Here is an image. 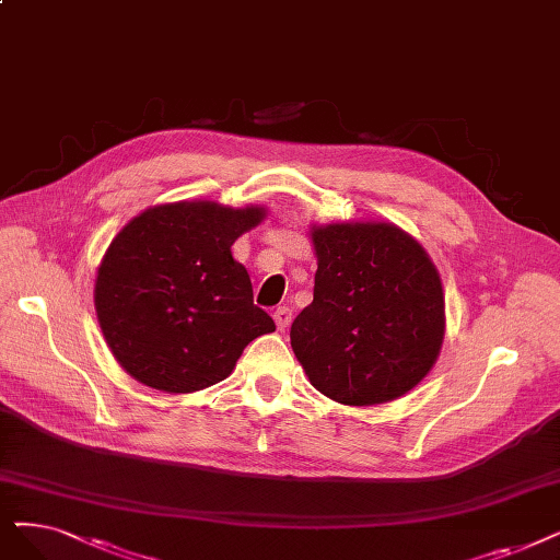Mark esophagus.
I'll list each match as a JSON object with an SVG mask.
<instances>
[{
    "instance_id": "obj_1",
    "label": "esophagus",
    "mask_w": 560,
    "mask_h": 560,
    "mask_svg": "<svg viewBox=\"0 0 560 560\" xmlns=\"http://www.w3.org/2000/svg\"><path fill=\"white\" fill-rule=\"evenodd\" d=\"M273 319H276V326L278 330H284L289 324H292V310L280 305L276 312H273Z\"/></svg>"
}]
</instances>
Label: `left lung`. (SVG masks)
<instances>
[{"label":"left lung","mask_w":560,"mask_h":560,"mask_svg":"<svg viewBox=\"0 0 560 560\" xmlns=\"http://www.w3.org/2000/svg\"><path fill=\"white\" fill-rule=\"evenodd\" d=\"M315 299L292 324L310 384L349 407L397 399L436 363L445 301L436 266L393 222L312 228Z\"/></svg>","instance_id":"obj_1"}]
</instances>
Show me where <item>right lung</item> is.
Here are the masks:
<instances>
[{"label": "right lung", "instance_id": "1", "mask_svg": "<svg viewBox=\"0 0 560 560\" xmlns=\"http://www.w3.org/2000/svg\"><path fill=\"white\" fill-rule=\"evenodd\" d=\"M264 215V207L174 202L142 211L112 238L94 303L109 351L132 378L165 393L209 388L276 330L232 257L234 241Z\"/></svg>", "mask_w": 560, "mask_h": 560}]
</instances>
